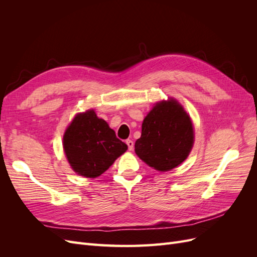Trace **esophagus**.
<instances>
[{"label":"esophagus","instance_id":"1","mask_svg":"<svg viewBox=\"0 0 257 257\" xmlns=\"http://www.w3.org/2000/svg\"><path fill=\"white\" fill-rule=\"evenodd\" d=\"M126 143V145H127V147H128V150L130 151H132L134 149V142L133 141H131V139H127V141L125 142Z\"/></svg>","mask_w":257,"mask_h":257}]
</instances>
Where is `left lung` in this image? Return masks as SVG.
I'll use <instances>...</instances> for the list:
<instances>
[{
	"mask_svg": "<svg viewBox=\"0 0 257 257\" xmlns=\"http://www.w3.org/2000/svg\"><path fill=\"white\" fill-rule=\"evenodd\" d=\"M194 144L191 118L176 99L162 100L147 114L135 152L146 164L160 172L180 165Z\"/></svg>",
	"mask_w": 257,
	"mask_h": 257,
	"instance_id": "obj_1",
	"label": "left lung"
}]
</instances>
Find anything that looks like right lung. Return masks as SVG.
<instances>
[{
	"instance_id": "add662e5",
	"label": "right lung",
	"mask_w": 257,
	"mask_h": 257,
	"mask_svg": "<svg viewBox=\"0 0 257 257\" xmlns=\"http://www.w3.org/2000/svg\"><path fill=\"white\" fill-rule=\"evenodd\" d=\"M63 148L74 172L85 178L100 176L127 150L93 109L75 116L65 131Z\"/></svg>"
}]
</instances>
